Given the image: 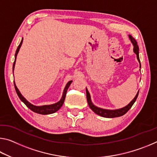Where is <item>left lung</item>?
<instances>
[{"label": "left lung", "instance_id": "obj_1", "mask_svg": "<svg viewBox=\"0 0 157 157\" xmlns=\"http://www.w3.org/2000/svg\"><path fill=\"white\" fill-rule=\"evenodd\" d=\"M129 39L131 40L132 43L134 45V52L136 53V57L138 61H139L140 63V59H139V46H138L137 42L136 41V39L133 38V37L129 35ZM86 98H87V102H88V104L89 107L91 109L94 111V112L102 117H105V118H116V117H119L121 116H123L124 114H125L127 111H128L130 108L132 107V105H134V103L135 102V101L136 100L138 95H139V91H138L137 94L135 98H134L131 102L129 103L128 105H127L126 107H124L122 109H116V110H108V109H101L99 107H95L94 105H93V103L91 102V97H90V94L88 91V90L86 89Z\"/></svg>", "mask_w": 157, "mask_h": 157}]
</instances>
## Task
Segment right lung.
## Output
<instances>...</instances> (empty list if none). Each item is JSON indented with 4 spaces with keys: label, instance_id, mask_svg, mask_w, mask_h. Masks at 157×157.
I'll return each mask as SVG.
<instances>
[{
    "label": "right lung",
    "instance_id": "1",
    "mask_svg": "<svg viewBox=\"0 0 157 157\" xmlns=\"http://www.w3.org/2000/svg\"><path fill=\"white\" fill-rule=\"evenodd\" d=\"M23 43V39L21 40V43L19 44V46H18L17 49V51H16L15 53V60H14V62L13 63V71H14V66H15V62H16V59H17V54L18 51H19V49L21 46V45H22ZM71 82L72 81H69L67 84L66 85V87L64 88V90H63V95L62 97V99H61L59 102H57V103H55V104L53 105H44V106H35V105H32L31 103H30L28 102V101L26 100L25 98L21 94V93L18 91V89H17V86H16V84L14 82V87H15V90H16V92H17V94L18 95V96L19 97V98L21 99V100L22 101V102L24 103V104L27 106V107L30 109V110H32L34 112L37 113H39V114H43V115H46V114H51L55 112H56L57 111H58L62 107V105L63 104V102H64V100H65V98H66V92H67V90L68 89L69 86H70Z\"/></svg>",
    "mask_w": 157,
    "mask_h": 157
}]
</instances>
